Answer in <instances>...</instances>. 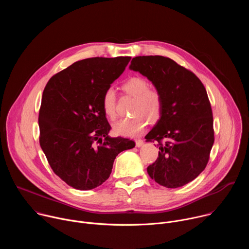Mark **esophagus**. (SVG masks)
I'll return each instance as SVG.
<instances>
[{"mask_svg": "<svg viewBox=\"0 0 249 249\" xmlns=\"http://www.w3.org/2000/svg\"><path fill=\"white\" fill-rule=\"evenodd\" d=\"M135 142H136V147H138V148L141 147V146H143V144H144V141L141 140V139H138Z\"/></svg>", "mask_w": 249, "mask_h": 249, "instance_id": "obj_1", "label": "esophagus"}]
</instances>
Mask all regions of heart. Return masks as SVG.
I'll return each mask as SVG.
<instances>
[{
	"instance_id": "b5f03b06",
	"label": "heart",
	"mask_w": 249,
	"mask_h": 249,
	"mask_svg": "<svg viewBox=\"0 0 249 249\" xmlns=\"http://www.w3.org/2000/svg\"><path fill=\"white\" fill-rule=\"evenodd\" d=\"M122 89L129 95L134 96L130 117L122 118L113 126L115 134L124 137H138L144 131L148 120L157 122L162 113L163 97L160 90L156 87L149 86V82L139 76L130 77L122 84ZM117 96L112 87L106 89L101 97V106L104 114L108 119L115 120Z\"/></svg>"
}]
</instances>
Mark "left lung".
<instances>
[{
    "mask_svg": "<svg viewBox=\"0 0 249 249\" xmlns=\"http://www.w3.org/2000/svg\"><path fill=\"white\" fill-rule=\"evenodd\" d=\"M130 69L146 76L163 97L161 116L146 136L160 145L148 173L166 188L181 187L205 169L215 141L206 89L190 70L167 57L138 56Z\"/></svg>",
    "mask_w": 249,
    "mask_h": 249,
    "instance_id": "left-lung-1",
    "label": "left lung"
}]
</instances>
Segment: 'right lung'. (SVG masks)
Here are the masks:
<instances>
[{"instance_id":"obj_1","label":"right lung","mask_w":249,"mask_h":249,"mask_svg":"<svg viewBox=\"0 0 249 249\" xmlns=\"http://www.w3.org/2000/svg\"><path fill=\"white\" fill-rule=\"evenodd\" d=\"M131 57H93L54 75L39 109V144L54 173L79 190H90L108 178L119 153L134 141L110 138L102 110L104 90L124 72Z\"/></svg>"}]
</instances>
